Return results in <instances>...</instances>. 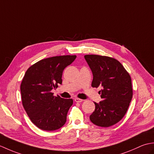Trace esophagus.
Instances as JSON below:
<instances>
[{
  "label": "esophagus",
  "instance_id": "34e87169",
  "mask_svg": "<svg viewBox=\"0 0 154 154\" xmlns=\"http://www.w3.org/2000/svg\"><path fill=\"white\" fill-rule=\"evenodd\" d=\"M74 101L77 102V103H80V102H82L83 100H82V99H80V98H75Z\"/></svg>",
  "mask_w": 154,
  "mask_h": 154
}]
</instances>
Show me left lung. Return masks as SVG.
<instances>
[{
  "label": "left lung",
  "mask_w": 154,
  "mask_h": 154,
  "mask_svg": "<svg viewBox=\"0 0 154 154\" xmlns=\"http://www.w3.org/2000/svg\"><path fill=\"white\" fill-rule=\"evenodd\" d=\"M84 58L93 74L91 86L103 88L100 91L102 100L94 102L95 108L90 121L101 127L114 125L123 118L131 101V78L113 58L96 54H86Z\"/></svg>",
  "instance_id": "left-lung-1"
}]
</instances>
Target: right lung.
I'll list each match as a JSON object with an SVG mask.
<instances>
[{
  "mask_svg": "<svg viewBox=\"0 0 154 154\" xmlns=\"http://www.w3.org/2000/svg\"><path fill=\"white\" fill-rule=\"evenodd\" d=\"M76 58V55L47 58L26 71L20 86L22 105L30 120L39 128L53 131L65 124L73 100L54 96L51 90L62 84L64 69Z\"/></svg>",
  "mask_w": 154,
  "mask_h": 154,
  "instance_id": "add662e5",
  "label": "right lung"
}]
</instances>
